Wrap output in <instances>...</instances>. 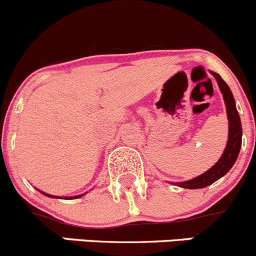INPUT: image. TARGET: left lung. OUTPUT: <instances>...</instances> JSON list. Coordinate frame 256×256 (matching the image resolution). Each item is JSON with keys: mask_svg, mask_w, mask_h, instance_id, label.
Instances as JSON below:
<instances>
[{"mask_svg": "<svg viewBox=\"0 0 256 256\" xmlns=\"http://www.w3.org/2000/svg\"><path fill=\"white\" fill-rule=\"evenodd\" d=\"M210 74L216 80L218 86H219L220 91L222 94L225 106H226L228 120H229V135H228L226 148H225L224 152H222V158L218 160V162L214 166H212L209 170L205 171L204 174L191 178V180L182 181V182H171L184 188H202L212 185L216 180H219L220 178H222L232 168L238 156H239L240 148H242V121H240V116L236 110L235 98L232 96V90H230V88L222 80L219 74L214 72V71H210Z\"/></svg>", "mask_w": 256, "mask_h": 256, "instance_id": "left-lung-1", "label": "left lung"}]
</instances>
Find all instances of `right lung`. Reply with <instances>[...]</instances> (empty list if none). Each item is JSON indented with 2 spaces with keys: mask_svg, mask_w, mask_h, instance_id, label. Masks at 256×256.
<instances>
[{
  "mask_svg": "<svg viewBox=\"0 0 256 256\" xmlns=\"http://www.w3.org/2000/svg\"><path fill=\"white\" fill-rule=\"evenodd\" d=\"M41 194H44V196H48V198H57V199H66V200H72V199H78V198L84 196L85 194H81V195H76V196H68V198H60V196H54V195H50V194H46V192H44V191L38 190Z\"/></svg>",
  "mask_w": 256,
  "mask_h": 256,
  "instance_id": "obj_1",
  "label": "right lung"
}]
</instances>
